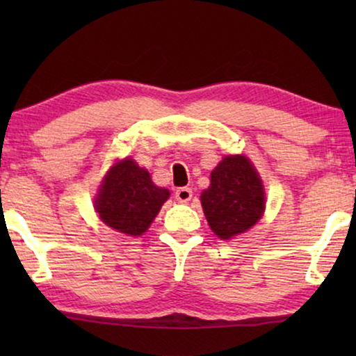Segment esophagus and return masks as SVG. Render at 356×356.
<instances>
[{
    "label": "esophagus",
    "instance_id": "34e87169",
    "mask_svg": "<svg viewBox=\"0 0 356 356\" xmlns=\"http://www.w3.org/2000/svg\"><path fill=\"white\" fill-rule=\"evenodd\" d=\"M175 197H177L179 202H188L189 199L193 197V189L191 188H178L177 191H175Z\"/></svg>",
    "mask_w": 356,
    "mask_h": 356
}]
</instances>
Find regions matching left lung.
<instances>
[{"label":"left lung","instance_id":"1","mask_svg":"<svg viewBox=\"0 0 356 356\" xmlns=\"http://www.w3.org/2000/svg\"><path fill=\"white\" fill-rule=\"evenodd\" d=\"M209 227L222 240L245 233L264 212V189L252 163L243 155H228L211 175L201 194Z\"/></svg>","mask_w":356,"mask_h":356}]
</instances>
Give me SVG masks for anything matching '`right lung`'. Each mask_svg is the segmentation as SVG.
I'll list each match as a JSON object with an SVG mask.
<instances>
[{
    "instance_id": "right-lung-1",
    "label": "right lung",
    "mask_w": 356,
    "mask_h": 356,
    "mask_svg": "<svg viewBox=\"0 0 356 356\" xmlns=\"http://www.w3.org/2000/svg\"><path fill=\"white\" fill-rule=\"evenodd\" d=\"M170 191L155 186L147 170L124 159L110 170L95 199V209L106 225L131 236L147 230Z\"/></svg>"
}]
</instances>
